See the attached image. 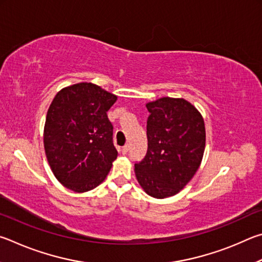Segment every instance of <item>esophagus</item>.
I'll return each mask as SVG.
<instances>
[{
	"label": "esophagus",
	"mask_w": 262,
	"mask_h": 262,
	"mask_svg": "<svg viewBox=\"0 0 262 262\" xmlns=\"http://www.w3.org/2000/svg\"><path fill=\"white\" fill-rule=\"evenodd\" d=\"M122 154H126L127 152H128V145H125V146H123L122 147Z\"/></svg>",
	"instance_id": "esophagus-1"
}]
</instances>
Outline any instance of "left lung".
<instances>
[{
    "mask_svg": "<svg viewBox=\"0 0 262 262\" xmlns=\"http://www.w3.org/2000/svg\"><path fill=\"white\" fill-rule=\"evenodd\" d=\"M146 107L147 152L135 164V171L146 193L163 199L178 193L198 170L205 150V123L184 99L162 98Z\"/></svg>",
    "mask_w": 262,
    "mask_h": 262,
    "instance_id": "1",
    "label": "left lung"
}]
</instances>
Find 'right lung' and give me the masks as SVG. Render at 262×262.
<instances>
[{
	"label": "right lung",
	"mask_w": 262,
	"mask_h": 262,
	"mask_svg": "<svg viewBox=\"0 0 262 262\" xmlns=\"http://www.w3.org/2000/svg\"><path fill=\"white\" fill-rule=\"evenodd\" d=\"M116 95L91 82L66 87L55 96L46 117L43 144L50 168L75 192L93 190L117 158L114 126L107 112Z\"/></svg>",
	"instance_id": "1"
}]
</instances>
